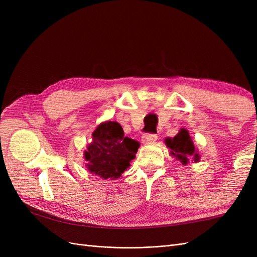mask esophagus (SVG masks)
Instances as JSON below:
<instances>
[{
	"instance_id": "obj_1",
	"label": "esophagus",
	"mask_w": 257,
	"mask_h": 257,
	"mask_svg": "<svg viewBox=\"0 0 257 257\" xmlns=\"http://www.w3.org/2000/svg\"><path fill=\"white\" fill-rule=\"evenodd\" d=\"M158 139V135L157 134H145L142 137V141L144 144H149V143H153Z\"/></svg>"
}]
</instances>
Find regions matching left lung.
Wrapping results in <instances>:
<instances>
[{
    "label": "left lung",
    "mask_w": 257,
    "mask_h": 257,
    "mask_svg": "<svg viewBox=\"0 0 257 257\" xmlns=\"http://www.w3.org/2000/svg\"><path fill=\"white\" fill-rule=\"evenodd\" d=\"M165 144L169 148L170 154L176 157L182 164H188V158L194 157V161H198L199 155L195 151V147L190 137L189 132L181 128V131L174 138H166Z\"/></svg>",
    "instance_id": "1"
}]
</instances>
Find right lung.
<instances>
[{
	"label": "right lung",
	"instance_id": "right-lung-1",
	"mask_svg": "<svg viewBox=\"0 0 257 257\" xmlns=\"http://www.w3.org/2000/svg\"><path fill=\"white\" fill-rule=\"evenodd\" d=\"M93 142L84 152L91 173L104 179L119 178L131 166L139 148L135 139L124 136L118 122H104L93 132Z\"/></svg>",
	"mask_w": 257,
	"mask_h": 257
}]
</instances>
